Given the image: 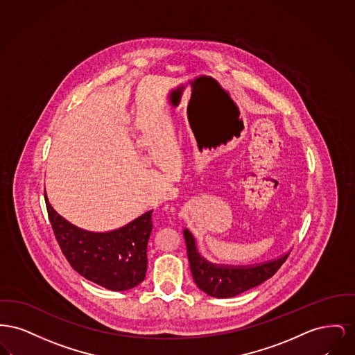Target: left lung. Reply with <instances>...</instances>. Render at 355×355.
Here are the masks:
<instances>
[{
	"mask_svg": "<svg viewBox=\"0 0 355 355\" xmlns=\"http://www.w3.org/2000/svg\"><path fill=\"white\" fill-rule=\"evenodd\" d=\"M187 255L196 286L214 298H231L271 278L291 251L277 259L258 264H222L205 259L192 234L184 230Z\"/></svg>",
	"mask_w": 355,
	"mask_h": 355,
	"instance_id": "8db88e82",
	"label": "left lung"
}]
</instances>
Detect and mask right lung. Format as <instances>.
<instances>
[{
    "label": "right lung",
    "instance_id": "right-lung-1",
    "mask_svg": "<svg viewBox=\"0 0 355 355\" xmlns=\"http://www.w3.org/2000/svg\"><path fill=\"white\" fill-rule=\"evenodd\" d=\"M48 216L57 243L76 271L112 291H125L146 278L152 211L110 232H89L68 223L45 195Z\"/></svg>",
    "mask_w": 355,
    "mask_h": 355
}]
</instances>
